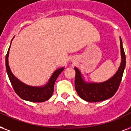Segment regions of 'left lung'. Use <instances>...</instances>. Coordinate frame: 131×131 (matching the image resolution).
I'll use <instances>...</instances> for the list:
<instances>
[{
  "instance_id": "1",
  "label": "left lung",
  "mask_w": 131,
  "mask_h": 131,
  "mask_svg": "<svg viewBox=\"0 0 131 131\" xmlns=\"http://www.w3.org/2000/svg\"><path fill=\"white\" fill-rule=\"evenodd\" d=\"M121 63L117 72L109 79L101 83L86 81L81 71L75 67V90L83 100L90 102H100L111 98L118 90L126 66V56L119 37Z\"/></svg>"
}]
</instances>
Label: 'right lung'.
<instances>
[{
	"label": "right lung",
	"instance_id": "1",
	"mask_svg": "<svg viewBox=\"0 0 131 131\" xmlns=\"http://www.w3.org/2000/svg\"><path fill=\"white\" fill-rule=\"evenodd\" d=\"M12 39L10 46L8 49L7 53L6 54L5 57V65L6 70L7 73L9 81L14 88V91L18 96L23 100L30 101L33 102H45L48 100L52 96L53 92H54V85L56 81L57 77L60 74L61 72L64 70V67L59 68L57 69L54 72L52 73L51 77H50L49 80L45 85L41 86H31L27 85V84L22 83L12 73V70L9 66V50L12 44Z\"/></svg>",
	"mask_w": 131,
	"mask_h": 131
}]
</instances>
